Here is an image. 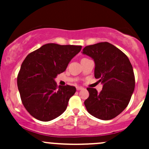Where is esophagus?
<instances>
[{
  "instance_id": "esophagus-1",
  "label": "esophagus",
  "mask_w": 149,
  "mask_h": 149,
  "mask_svg": "<svg viewBox=\"0 0 149 149\" xmlns=\"http://www.w3.org/2000/svg\"><path fill=\"white\" fill-rule=\"evenodd\" d=\"M83 87H80V86H77L76 87V90H83Z\"/></svg>"
}]
</instances>
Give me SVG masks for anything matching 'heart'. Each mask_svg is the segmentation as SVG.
<instances>
[{
    "label": "heart",
    "instance_id": "obj_1",
    "mask_svg": "<svg viewBox=\"0 0 149 149\" xmlns=\"http://www.w3.org/2000/svg\"><path fill=\"white\" fill-rule=\"evenodd\" d=\"M84 59H85V58H84Z\"/></svg>",
    "mask_w": 149,
    "mask_h": 149
}]
</instances>
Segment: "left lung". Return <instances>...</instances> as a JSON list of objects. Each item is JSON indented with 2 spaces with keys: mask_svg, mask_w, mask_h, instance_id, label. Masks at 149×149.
<instances>
[{
  "mask_svg": "<svg viewBox=\"0 0 149 149\" xmlns=\"http://www.w3.org/2000/svg\"><path fill=\"white\" fill-rule=\"evenodd\" d=\"M83 54L94 59L95 77L103 84L98 93L88 88L89 97L84 104L87 111L97 118L107 120L118 116L127 107L134 90L133 68L120 49L108 42L88 45Z\"/></svg>",
  "mask_w": 149,
  "mask_h": 149,
  "instance_id": "8db88e82",
  "label": "left lung"
}]
</instances>
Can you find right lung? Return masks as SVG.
<instances>
[{
    "mask_svg": "<svg viewBox=\"0 0 149 149\" xmlns=\"http://www.w3.org/2000/svg\"><path fill=\"white\" fill-rule=\"evenodd\" d=\"M80 45L47 43L31 52L22 62L17 86L24 107L40 121L52 120L65 111L76 91L71 85L57 86L54 78L64 72Z\"/></svg>",
    "mask_w": 149,
    "mask_h": 149,
    "instance_id": "1",
    "label": "right lung"
}]
</instances>
